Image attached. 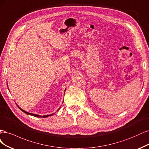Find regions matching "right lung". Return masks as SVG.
Here are the masks:
<instances>
[{
	"instance_id": "1",
	"label": "right lung",
	"mask_w": 149,
	"mask_h": 149,
	"mask_svg": "<svg viewBox=\"0 0 149 149\" xmlns=\"http://www.w3.org/2000/svg\"><path fill=\"white\" fill-rule=\"evenodd\" d=\"M18 107V108H19V109H20L22 110V111L23 112L25 113H26V114H30V115H31V116H35V117H37V118H41V117H42V118H47V117L50 116H51V115L53 114H49V115H45V116H40V115H38V114H32V113H28V112H26V111H24V110L20 108H19V107ZM58 110H59V109H58Z\"/></svg>"
}]
</instances>
